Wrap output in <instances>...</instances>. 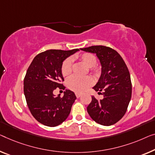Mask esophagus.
<instances>
[{
    "mask_svg": "<svg viewBox=\"0 0 155 155\" xmlns=\"http://www.w3.org/2000/svg\"><path fill=\"white\" fill-rule=\"evenodd\" d=\"M81 96V94L78 93V92H76V97H77V98H79Z\"/></svg>",
    "mask_w": 155,
    "mask_h": 155,
    "instance_id": "34e87169",
    "label": "esophagus"
}]
</instances>
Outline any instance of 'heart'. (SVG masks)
Returning a JSON list of instances; mask_svg holds the SVG:
<instances>
[{"label":"heart","instance_id":"1","mask_svg":"<svg viewBox=\"0 0 155 155\" xmlns=\"http://www.w3.org/2000/svg\"><path fill=\"white\" fill-rule=\"evenodd\" d=\"M76 58L84 63L87 68H91L97 63V58L94 55L90 53H84L81 55H76ZM72 71V62L70 58L64 60L61 66V73L64 77L70 75ZM92 79L89 77L79 78L72 76L68 79L67 84L69 88L77 92H82L92 85Z\"/></svg>","mask_w":155,"mask_h":155}]
</instances>
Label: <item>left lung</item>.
I'll return each mask as SVG.
<instances>
[{
  "label": "left lung",
  "mask_w": 155,
  "mask_h": 155,
  "mask_svg": "<svg viewBox=\"0 0 155 155\" xmlns=\"http://www.w3.org/2000/svg\"><path fill=\"white\" fill-rule=\"evenodd\" d=\"M96 54L101 65V74L93 87L104 98L97 100L94 96L87 110L97 123L110 126L118 122L127 110L131 97L129 71L124 60L116 51L106 46H92L81 48Z\"/></svg>",
  "instance_id": "left-lung-1"
}]
</instances>
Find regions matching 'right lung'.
I'll list each match as a JSON object with an SVG mask.
<instances>
[{
	"instance_id": "1",
	"label": "right lung",
	"mask_w": 155,
	"mask_h": 155,
	"mask_svg": "<svg viewBox=\"0 0 155 155\" xmlns=\"http://www.w3.org/2000/svg\"><path fill=\"white\" fill-rule=\"evenodd\" d=\"M78 51L47 50L37 55L28 68L24 81L26 103L33 116L44 125H59L70 114L77 99L74 92L65 90L63 97H56L53 91L57 87L65 88L61 84L64 81L62 64Z\"/></svg>"
}]
</instances>
